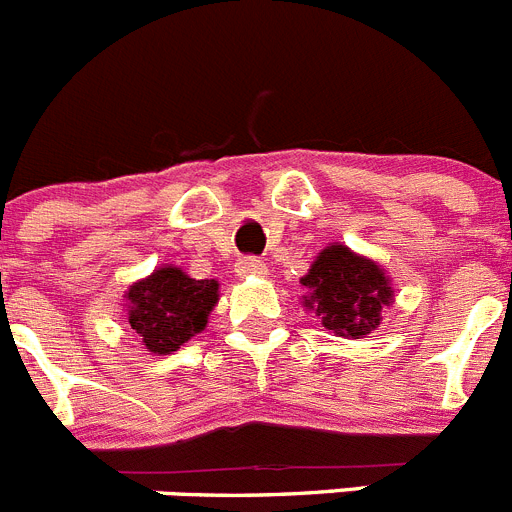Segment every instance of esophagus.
Segmentation results:
<instances>
[{
    "label": "esophagus",
    "instance_id": "1",
    "mask_svg": "<svg viewBox=\"0 0 512 512\" xmlns=\"http://www.w3.org/2000/svg\"><path fill=\"white\" fill-rule=\"evenodd\" d=\"M235 271L241 277H261V274H266V264L261 259H256V256H243L238 261V266H235Z\"/></svg>",
    "mask_w": 512,
    "mask_h": 512
}]
</instances>
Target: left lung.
Instances as JSON below:
<instances>
[{
    "label": "left lung",
    "mask_w": 512,
    "mask_h": 512,
    "mask_svg": "<svg viewBox=\"0 0 512 512\" xmlns=\"http://www.w3.org/2000/svg\"><path fill=\"white\" fill-rule=\"evenodd\" d=\"M300 284L307 287L302 305L315 312L330 333L343 338L369 336L382 323L384 307L395 302L387 271L343 243L325 246Z\"/></svg>",
    "instance_id": "1"
}]
</instances>
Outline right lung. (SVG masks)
<instances>
[{
	"label": "right lung",
	"instance_id": "obj_1",
	"mask_svg": "<svg viewBox=\"0 0 512 512\" xmlns=\"http://www.w3.org/2000/svg\"><path fill=\"white\" fill-rule=\"evenodd\" d=\"M125 323L156 356L179 351L207 328L210 312L220 300L215 279H192L184 269L164 264L125 292Z\"/></svg>",
	"mask_w": 512,
	"mask_h": 512
}]
</instances>
